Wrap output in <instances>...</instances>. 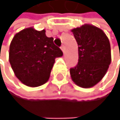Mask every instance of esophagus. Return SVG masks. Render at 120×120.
Returning a JSON list of instances; mask_svg holds the SVG:
<instances>
[{
    "instance_id": "esophagus-1",
    "label": "esophagus",
    "mask_w": 120,
    "mask_h": 120,
    "mask_svg": "<svg viewBox=\"0 0 120 120\" xmlns=\"http://www.w3.org/2000/svg\"><path fill=\"white\" fill-rule=\"evenodd\" d=\"M61 50L63 51V52H64V53L65 52V47H64V45H63V46H61Z\"/></svg>"
}]
</instances>
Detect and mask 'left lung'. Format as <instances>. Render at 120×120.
<instances>
[{
	"instance_id": "1",
	"label": "left lung",
	"mask_w": 120,
	"mask_h": 120,
	"mask_svg": "<svg viewBox=\"0 0 120 120\" xmlns=\"http://www.w3.org/2000/svg\"><path fill=\"white\" fill-rule=\"evenodd\" d=\"M77 44L79 63L70 69L72 81L80 87L90 88L104 78L111 64V47L106 34L91 24L71 30Z\"/></svg>"
}]
</instances>
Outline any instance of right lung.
<instances>
[{
	"label": "right lung",
	"instance_id": "1",
	"mask_svg": "<svg viewBox=\"0 0 120 120\" xmlns=\"http://www.w3.org/2000/svg\"><path fill=\"white\" fill-rule=\"evenodd\" d=\"M63 56L45 30L28 27L16 33L9 47V62L15 75L24 85L37 87L50 76L56 57Z\"/></svg>",
	"mask_w": 120,
	"mask_h": 120
}]
</instances>
